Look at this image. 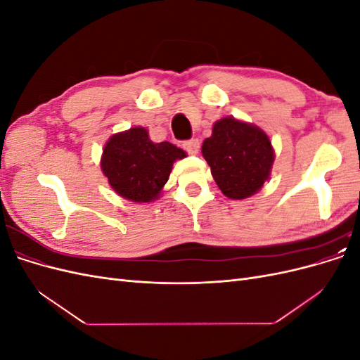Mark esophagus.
Here are the masks:
<instances>
[{
  "label": "esophagus",
  "instance_id": "esophagus-1",
  "mask_svg": "<svg viewBox=\"0 0 360 360\" xmlns=\"http://www.w3.org/2000/svg\"><path fill=\"white\" fill-rule=\"evenodd\" d=\"M183 150L186 151L188 155H197L200 151V141L198 139H189V141H184L181 144Z\"/></svg>",
  "mask_w": 360,
  "mask_h": 360
}]
</instances>
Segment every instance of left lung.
<instances>
[{
    "instance_id": "obj_1",
    "label": "left lung",
    "mask_w": 360,
    "mask_h": 360,
    "mask_svg": "<svg viewBox=\"0 0 360 360\" xmlns=\"http://www.w3.org/2000/svg\"><path fill=\"white\" fill-rule=\"evenodd\" d=\"M202 156L224 195L243 200L261 189L270 176L274 148L269 136L257 126L225 117L205 138Z\"/></svg>"
}]
</instances>
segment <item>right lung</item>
Returning <instances> with one entry per match:
<instances>
[{"label":"right lung","instance_id":"1","mask_svg":"<svg viewBox=\"0 0 360 360\" xmlns=\"http://www.w3.org/2000/svg\"><path fill=\"white\" fill-rule=\"evenodd\" d=\"M183 158L186 153L174 144H155L144 127H132L108 141L101 165L118 195L134 202H150L168 181L174 160Z\"/></svg>","mask_w":360,"mask_h":360}]
</instances>
